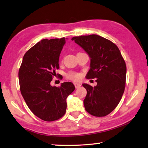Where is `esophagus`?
Here are the masks:
<instances>
[{"label":"esophagus","mask_w":148,"mask_h":148,"mask_svg":"<svg viewBox=\"0 0 148 148\" xmlns=\"http://www.w3.org/2000/svg\"><path fill=\"white\" fill-rule=\"evenodd\" d=\"M74 85H75V87L76 88H79L80 87V86H81V84H80L77 83V82H75L74 83Z\"/></svg>","instance_id":"obj_1"}]
</instances>
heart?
Returning a JSON list of instances; mask_svg holds the SVG:
<instances>
[{"label": "heart", "mask_w": 148, "mask_h": 148, "mask_svg": "<svg viewBox=\"0 0 148 148\" xmlns=\"http://www.w3.org/2000/svg\"><path fill=\"white\" fill-rule=\"evenodd\" d=\"M66 78L71 80H73V81H79L81 79V75L77 72L71 71L66 74Z\"/></svg>", "instance_id": "1"}]
</instances>
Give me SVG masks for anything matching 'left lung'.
<instances>
[{
    "label": "left lung",
    "mask_w": 148,
    "mask_h": 148,
    "mask_svg": "<svg viewBox=\"0 0 148 148\" xmlns=\"http://www.w3.org/2000/svg\"><path fill=\"white\" fill-rule=\"evenodd\" d=\"M91 58L86 78L97 79L94 87L83 84L87 90L84 105L87 112L104 116L117 106L126 86V65L116 44L97 35H82L71 38Z\"/></svg>",
    "instance_id": "8db88e82"
}]
</instances>
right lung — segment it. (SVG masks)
Here are the masks:
<instances>
[{
	"label": "right lung",
	"instance_id": "add662e5",
	"mask_svg": "<svg viewBox=\"0 0 148 148\" xmlns=\"http://www.w3.org/2000/svg\"><path fill=\"white\" fill-rule=\"evenodd\" d=\"M65 38L42 39L24 54L18 71L20 90L29 110L44 121H57L64 115L66 99L75 90L70 82L59 87L50 82L59 68L58 60Z\"/></svg>",
	"mask_w": 148,
	"mask_h": 148
}]
</instances>
